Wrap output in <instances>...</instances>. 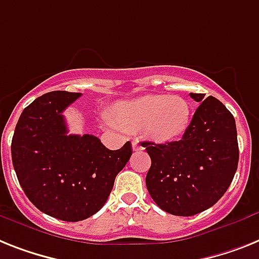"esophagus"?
<instances>
[{"label": "esophagus", "instance_id": "1", "mask_svg": "<svg viewBox=\"0 0 259 259\" xmlns=\"http://www.w3.org/2000/svg\"><path fill=\"white\" fill-rule=\"evenodd\" d=\"M132 148H134V151H142L143 147L140 145L139 140H134V142H132Z\"/></svg>", "mask_w": 259, "mask_h": 259}]
</instances>
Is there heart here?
<instances>
[{
	"label": "heart",
	"mask_w": 259,
	"mask_h": 259,
	"mask_svg": "<svg viewBox=\"0 0 259 259\" xmlns=\"http://www.w3.org/2000/svg\"><path fill=\"white\" fill-rule=\"evenodd\" d=\"M192 106L185 98L151 94L114 104L110 119L124 132L140 131L145 139L168 144L181 139L191 124Z\"/></svg>",
	"instance_id": "obj_1"
}]
</instances>
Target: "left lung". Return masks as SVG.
Wrapping results in <instances>:
<instances>
[{
  "label": "left lung",
  "instance_id": "obj_1",
  "mask_svg": "<svg viewBox=\"0 0 259 259\" xmlns=\"http://www.w3.org/2000/svg\"><path fill=\"white\" fill-rule=\"evenodd\" d=\"M200 103L179 142H143L151 157L145 184L159 208L173 215H194L224 196L238 165L236 120L214 96L191 94Z\"/></svg>",
  "mask_w": 259,
  "mask_h": 259
}]
</instances>
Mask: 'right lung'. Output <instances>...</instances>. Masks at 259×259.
Masks as SVG:
<instances>
[{"label": "right lung", "mask_w": 259, "mask_h": 259, "mask_svg": "<svg viewBox=\"0 0 259 259\" xmlns=\"http://www.w3.org/2000/svg\"><path fill=\"white\" fill-rule=\"evenodd\" d=\"M82 94L53 91L22 111L12 140L13 166L40 211L76 222L99 211L128 163L132 145L106 148L94 135H68L62 112Z\"/></svg>", "instance_id": "right-lung-1"}]
</instances>
